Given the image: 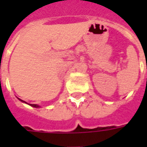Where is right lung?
Instances as JSON below:
<instances>
[{"instance_id": "right-lung-1", "label": "right lung", "mask_w": 147, "mask_h": 147, "mask_svg": "<svg viewBox=\"0 0 147 147\" xmlns=\"http://www.w3.org/2000/svg\"><path fill=\"white\" fill-rule=\"evenodd\" d=\"M19 99H20V98H19ZM20 100L21 102H25L24 101H23V100H21V99H20ZM25 103H27V102H25ZM30 106H32V107H34V108H39V107H40L38 105H35V104H30Z\"/></svg>"}]
</instances>
